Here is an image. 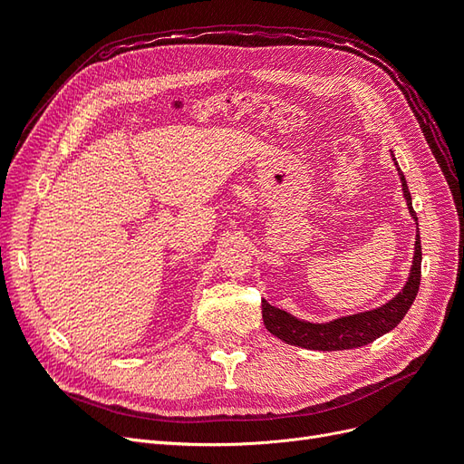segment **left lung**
<instances>
[{
    "label": "left lung",
    "mask_w": 464,
    "mask_h": 464,
    "mask_svg": "<svg viewBox=\"0 0 464 464\" xmlns=\"http://www.w3.org/2000/svg\"><path fill=\"white\" fill-rule=\"evenodd\" d=\"M391 159L397 166L406 207H409L411 217L418 224V217L412 208L411 191H409V186H406V178L401 172L392 150H391ZM420 265H422V246H420V230H416L414 257H412L409 278H406V285L402 286V290L387 304L375 307V310L360 312L354 315H344L325 323H312V321L292 315L285 310H278V307L263 300V323L266 331L275 334L276 339L285 341L286 344H294L307 350L329 353V350H348V348L366 346L375 339H379V336H383L385 333L395 329L406 315V312L411 310V305L416 300V294L420 288Z\"/></svg>",
    "instance_id": "obj_1"
}]
</instances>
